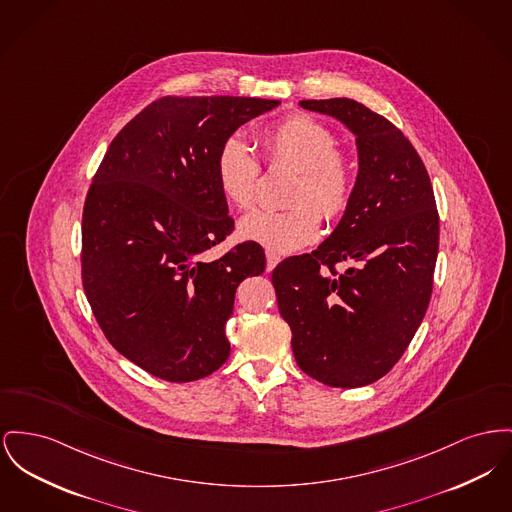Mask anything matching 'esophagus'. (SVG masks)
Masks as SVG:
<instances>
[{
	"label": "esophagus",
	"instance_id": "obj_1",
	"mask_svg": "<svg viewBox=\"0 0 512 512\" xmlns=\"http://www.w3.org/2000/svg\"><path fill=\"white\" fill-rule=\"evenodd\" d=\"M278 263H280V255L269 249V251H267V271H272Z\"/></svg>",
	"mask_w": 512,
	"mask_h": 512
}]
</instances>
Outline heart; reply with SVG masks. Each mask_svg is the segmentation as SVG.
Masks as SVG:
<instances>
[{
	"instance_id": "b5f03b06",
	"label": "heart",
	"mask_w": 512,
	"mask_h": 512,
	"mask_svg": "<svg viewBox=\"0 0 512 512\" xmlns=\"http://www.w3.org/2000/svg\"><path fill=\"white\" fill-rule=\"evenodd\" d=\"M336 145L331 127L305 114H292L269 127L263 133L267 162L298 170L288 191L292 207L247 214L241 218V238L271 251H296L319 236L321 216L336 220L348 211L356 191V166ZM259 176L261 166L249 145L228 137L214 158V178L224 199L236 209H251L257 203Z\"/></svg>"
}]
</instances>
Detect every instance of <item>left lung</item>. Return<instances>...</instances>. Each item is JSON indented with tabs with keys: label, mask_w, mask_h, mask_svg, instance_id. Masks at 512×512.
<instances>
[{
	"label": "left lung",
	"mask_w": 512,
	"mask_h": 512,
	"mask_svg": "<svg viewBox=\"0 0 512 512\" xmlns=\"http://www.w3.org/2000/svg\"><path fill=\"white\" fill-rule=\"evenodd\" d=\"M356 135L348 211L315 251L272 271L292 350L309 377L340 389L375 383L423 321L439 251V214L420 154L391 121L350 98L301 100ZM336 262H352L344 273Z\"/></svg>",
	"instance_id": "left-lung-1"
}]
</instances>
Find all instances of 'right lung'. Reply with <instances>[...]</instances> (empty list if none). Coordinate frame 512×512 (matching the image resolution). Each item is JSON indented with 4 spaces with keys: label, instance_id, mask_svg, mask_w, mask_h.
Returning a JSON list of instances; mask_svg holds the SVG:
<instances>
[{
    "label": "right lung",
    "instance_id": "obj_1",
    "mask_svg": "<svg viewBox=\"0 0 512 512\" xmlns=\"http://www.w3.org/2000/svg\"><path fill=\"white\" fill-rule=\"evenodd\" d=\"M278 100L164 96L129 121L92 178L83 209L81 274L110 344L170 383L216 371L230 356L226 321L241 280L265 271L243 241L203 259L234 230L214 178L220 145Z\"/></svg>",
    "mask_w": 512,
    "mask_h": 512
}]
</instances>
